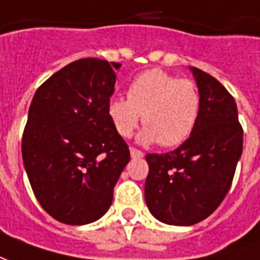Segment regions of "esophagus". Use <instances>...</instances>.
I'll use <instances>...</instances> for the list:
<instances>
[{
	"instance_id": "34e87169",
	"label": "esophagus",
	"mask_w": 260,
	"mask_h": 260,
	"mask_svg": "<svg viewBox=\"0 0 260 260\" xmlns=\"http://www.w3.org/2000/svg\"><path fill=\"white\" fill-rule=\"evenodd\" d=\"M130 155H132L133 158H140V157H143V155H144V153H143L141 150H137V148L132 147L130 148Z\"/></svg>"
}]
</instances>
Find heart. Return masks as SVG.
Returning a JSON list of instances; mask_svg holds the SVG:
<instances>
[{"instance_id": "obj_1", "label": "heart", "mask_w": 260, "mask_h": 260, "mask_svg": "<svg viewBox=\"0 0 260 260\" xmlns=\"http://www.w3.org/2000/svg\"><path fill=\"white\" fill-rule=\"evenodd\" d=\"M200 109L201 98L192 80L153 69L130 83L127 99L110 100L107 114L114 130L124 139L133 136L143 119L146 128L140 141L174 147L194 132Z\"/></svg>"}]
</instances>
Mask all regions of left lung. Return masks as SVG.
Instances as JSON below:
<instances>
[{
    "instance_id": "1",
    "label": "left lung",
    "mask_w": 260,
    "mask_h": 260,
    "mask_svg": "<svg viewBox=\"0 0 260 260\" xmlns=\"http://www.w3.org/2000/svg\"><path fill=\"white\" fill-rule=\"evenodd\" d=\"M201 98L194 132L180 147L147 154L146 204L158 221L194 225L228 194L241 158L243 130L235 99L214 76L191 68Z\"/></svg>"
}]
</instances>
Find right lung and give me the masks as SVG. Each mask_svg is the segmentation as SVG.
Returning a JSON list of instances; mask_svg holds the SVG:
<instances>
[{"instance_id": "obj_1", "label": "right lung", "mask_w": 260, "mask_h": 260, "mask_svg": "<svg viewBox=\"0 0 260 260\" xmlns=\"http://www.w3.org/2000/svg\"><path fill=\"white\" fill-rule=\"evenodd\" d=\"M120 63L75 60L38 87L22 134V160L41 207L56 221H98L130 160L107 105Z\"/></svg>"}]
</instances>
